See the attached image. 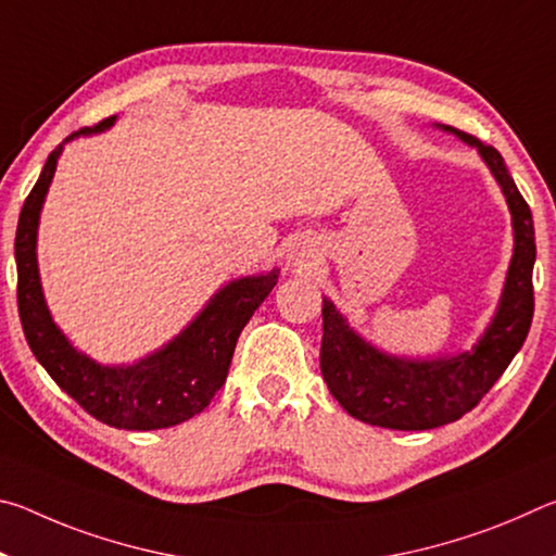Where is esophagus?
Listing matches in <instances>:
<instances>
[{
  "label": "esophagus",
  "instance_id": "34e87169",
  "mask_svg": "<svg viewBox=\"0 0 556 556\" xmlns=\"http://www.w3.org/2000/svg\"><path fill=\"white\" fill-rule=\"evenodd\" d=\"M296 262H306V257H312V252H308L306 248H301V250H296Z\"/></svg>",
  "mask_w": 556,
  "mask_h": 556
}]
</instances>
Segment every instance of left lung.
Listing matches in <instances>:
<instances>
[{
    "label": "left lung",
    "instance_id": "8db88e82",
    "mask_svg": "<svg viewBox=\"0 0 556 556\" xmlns=\"http://www.w3.org/2000/svg\"><path fill=\"white\" fill-rule=\"evenodd\" d=\"M451 129V127H444ZM473 144L501 184L513 213L515 252L507 269L501 308L473 351L451 361H397L355 336L331 301L324 299L321 375L338 404L372 427L421 431L451 425L481 402L520 351L534 314V223L495 147L451 129Z\"/></svg>",
    "mask_w": 556,
    "mask_h": 556
}]
</instances>
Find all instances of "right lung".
<instances>
[{
    "label": "right lung",
    "instance_id": "right-lung-1",
    "mask_svg": "<svg viewBox=\"0 0 556 556\" xmlns=\"http://www.w3.org/2000/svg\"><path fill=\"white\" fill-rule=\"evenodd\" d=\"M112 122L115 117L102 119L96 127H83L68 135V139L108 129ZM61 152L63 144L46 159L39 181L18 213L14 240L16 304L26 343L55 384L102 425L129 431L181 425L208 407L215 392L225 384L242 328L277 287L279 271L271 269L262 277L238 279L220 289L181 336L147 361L129 368L98 365L75 351L51 321L36 267L39 213Z\"/></svg>",
    "mask_w": 556,
    "mask_h": 556
}]
</instances>
